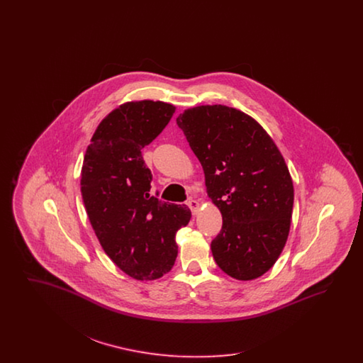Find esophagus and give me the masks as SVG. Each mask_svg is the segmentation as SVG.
I'll return each mask as SVG.
<instances>
[{"label":"esophagus","instance_id":"obj_1","mask_svg":"<svg viewBox=\"0 0 363 363\" xmlns=\"http://www.w3.org/2000/svg\"><path fill=\"white\" fill-rule=\"evenodd\" d=\"M188 207L190 208V211H191L193 215H197L199 211H200V203L196 201V200H189V201H188Z\"/></svg>","mask_w":363,"mask_h":363}]
</instances>
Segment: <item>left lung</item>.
<instances>
[{
    "label": "left lung",
    "mask_w": 363,
    "mask_h": 363,
    "mask_svg": "<svg viewBox=\"0 0 363 363\" xmlns=\"http://www.w3.org/2000/svg\"><path fill=\"white\" fill-rule=\"evenodd\" d=\"M177 123L223 218L211 243L213 259L234 279L262 277L279 259L291 225L293 178L284 157L259 122L234 107H190Z\"/></svg>",
    "instance_id": "left-lung-1"
}]
</instances>
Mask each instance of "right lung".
<instances>
[{
    "label": "right lung",
    "mask_w": 363,
    "mask_h": 363,
    "mask_svg": "<svg viewBox=\"0 0 363 363\" xmlns=\"http://www.w3.org/2000/svg\"><path fill=\"white\" fill-rule=\"evenodd\" d=\"M175 113L160 101H132L108 113L86 147L82 196L91 225L111 261L136 280H155L173 268L175 233L188 225L186 206L150 194L152 174L141 150Z\"/></svg>",
    "instance_id": "obj_1"
}]
</instances>
